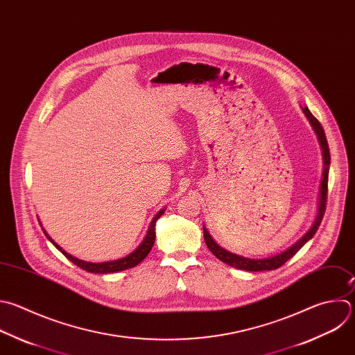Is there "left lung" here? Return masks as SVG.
<instances>
[{
	"mask_svg": "<svg viewBox=\"0 0 355 355\" xmlns=\"http://www.w3.org/2000/svg\"><path fill=\"white\" fill-rule=\"evenodd\" d=\"M304 114L306 115V118L309 120L318 139L322 148V153H323V178L320 182V195H319V207H318V216L312 224V227L302 235V237L294 244L291 245L288 250H286L282 254H277L275 257L270 258H265V259H250V258H244L241 255L237 254H231L228 251H225L224 248H221L220 245L216 244V241L211 239V235L209 234V231L203 227V237H205V243L207 245V248L210 250V252L220 259L221 262L237 268L241 270H247V272H263V270H275L280 266H283L288 259H291L304 245L305 243H308L318 230V227L322 223L324 210H326V199H327V178H329V167H330V152H329V146H327V141H326V135L324 131L320 125V123L316 120V118L312 115V112L308 110V107L302 108Z\"/></svg>",
	"mask_w": 355,
	"mask_h": 355,
	"instance_id": "left-lung-1",
	"label": "left lung"
}]
</instances>
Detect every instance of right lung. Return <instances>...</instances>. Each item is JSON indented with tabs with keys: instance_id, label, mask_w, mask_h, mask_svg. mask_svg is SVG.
<instances>
[{
	"instance_id": "add662e5",
	"label": "right lung",
	"mask_w": 355,
	"mask_h": 355,
	"mask_svg": "<svg viewBox=\"0 0 355 355\" xmlns=\"http://www.w3.org/2000/svg\"><path fill=\"white\" fill-rule=\"evenodd\" d=\"M164 213V209H162L152 220L150 225H149V230H148V234L146 237L144 239V241L141 243V245L134 251L131 252L130 255L121 258V259H116V261H110V262H103V263H92V262H85V261H80L72 255H69L68 252H65L58 244H55L51 237H49V234L44 231V234L47 235V239L53 243V245L65 257L68 258L73 265L79 266L80 269L89 272V273H100V275H104V273H115V272H121V270H127V269H131L134 266H137L138 263H141L146 257L148 254L150 252L153 244H155V240H156V232H155V224L157 221V218Z\"/></svg>"
}]
</instances>
